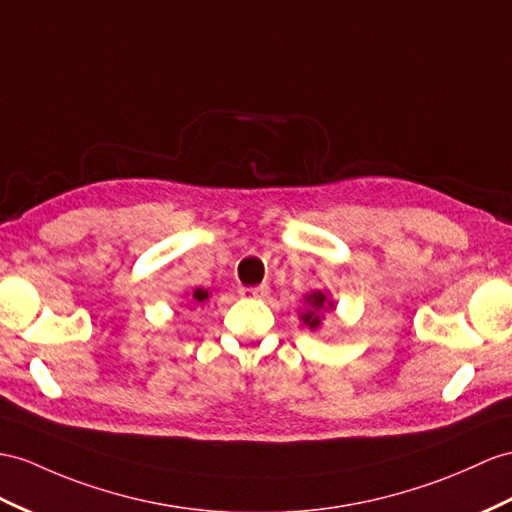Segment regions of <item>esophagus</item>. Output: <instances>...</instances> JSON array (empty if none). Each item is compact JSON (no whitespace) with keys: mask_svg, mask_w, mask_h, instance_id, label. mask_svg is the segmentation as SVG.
<instances>
[{"mask_svg":"<svg viewBox=\"0 0 512 512\" xmlns=\"http://www.w3.org/2000/svg\"><path fill=\"white\" fill-rule=\"evenodd\" d=\"M243 297H254V299H265L269 295V286L267 284H260V286H245L241 289Z\"/></svg>","mask_w":512,"mask_h":512,"instance_id":"esophagus-1","label":"esophagus"}]
</instances>
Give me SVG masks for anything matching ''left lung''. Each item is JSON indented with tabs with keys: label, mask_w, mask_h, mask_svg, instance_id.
<instances>
[{
	"label": "left lung",
	"mask_w": 512,
	"mask_h": 512,
	"mask_svg": "<svg viewBox=\"0 0 512 512\" xmlns=\"http://www.w3.org/2000/svg\"><path fill=\"white\" fill-rule=\"evenodd\" d=\"M306 302H308V313L302 315V319H304L306 326H310V330H315V328L319 326V323H321V308H323V310H330V308H334V306H332L330 302H326V295L319 293V291L310 293V295L306 297Z\"/></svg>",
	"instance_id": "1"
}]
</instances>
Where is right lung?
Wrapping results in <instances>:
<instances>
[{
	"label": "right lung",
	"mask_w": 512,
	"mask_h": 512,
	"mask_svg": "<svg viewBox=\"0 0 512 512\" xmlns=\"http://www.w3.org/2000/svg\"><path fill=\"white\" fill-rule=\"evenodd\" d=\"M193 299L197 304H202L204 299H208V291H204V289H195V293H193Z\"/></svg>",
	"instance_id": "add662e5"
}]
</instances>
